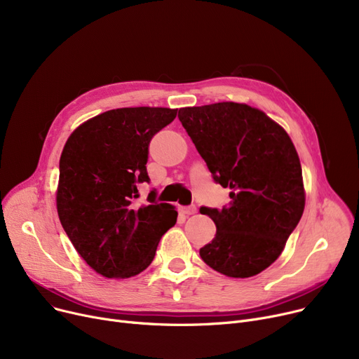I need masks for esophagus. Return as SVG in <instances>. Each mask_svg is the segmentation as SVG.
I'll return each instance as SVG.
<instances>
[{
  "label": "esophagus",
  "instance_id": "1",
  "mask_svg": "<svg viewBox=\"0 0 359 359\" xmlns=\"http://www.w3.org/2000/svg\"><path fill=\"white\" fill-rule=\"evenodd\" d=\"M180 212L184 215H192L196 212V206L195 205H187V206H180Z\"/></svg>",
  "mask_w": 359,
  "mask_h": 359
}]
</instances>
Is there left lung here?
Returning a JSON list of instances; mask_svg holds the SVG:
<instances>
[{
	"label": "left lung",
	"mask_w": 359,
	"mask_h": 359,
	"mask_svg": "<svg viewBox=\"0 0 359 359\" xmlns=\"http://www.w3.org/2000/svg\"><path fill=\"white\" fill-rule=\"evenodd\" d=\"M177 118L215 183L233 191L222 210L201 206L217 225L199 250L202 260L231 278L260 273L279 257L304 211L291 138L263 111L233 102L183 107Z\"/></svg>",
	"instance_id": "1"
}]
</instances>
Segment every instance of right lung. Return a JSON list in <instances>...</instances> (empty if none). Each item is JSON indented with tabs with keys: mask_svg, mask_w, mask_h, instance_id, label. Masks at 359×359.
<instances>
[{
	"mask_svg": "<svg viewBox=\"0 0 359 359\" xmlns=\"http://www.w3.org/2000/svg\"><path fill=\"white\" fill-rule=\"evenodd\" d=\"M177 109L123 107L84 122L68 138L60 160L56 208L72 246L106 278L135 276L149 266L161 236L177 219L173 205L151 191L138 206L151 140Z\"/></svg>",
	"mask_w": 359,
	"mask_h": 359,
	"instance_id": "1",
	"label": "right lung"
}]
</instances>
